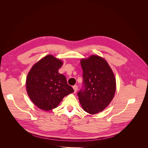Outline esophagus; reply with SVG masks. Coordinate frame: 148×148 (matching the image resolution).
Listing matches in <instances>:
<instances>
[{
    "label": "esophagus",
    "mask_w": 148,
    "mask_h": 148,
    "mask_svg": "<svg viewBox=\"0 0 148 148\" xmlns=\"http://www.w3.org/2000/svg\"><path fill=\"white\" fill-rule=\"evenodd\" d=\"M73 89H74L75 92H77V91L78 90V86H77V85H75V86H73Z\"/></svg>",
    "instance_id": "34e87169"
}]
</instances>
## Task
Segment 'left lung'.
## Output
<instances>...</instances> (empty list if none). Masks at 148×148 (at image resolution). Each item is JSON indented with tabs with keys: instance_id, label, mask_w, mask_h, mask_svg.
I'll list each match as a JSON object with an SVG mask.
<instances>
[{
	"instance_id": "1",
	"label": "left lung",
	"mask_w": 148,
	"mask_h": 148,
	"mask_svg": "<svg viewBox=\"0 0 148 148\" xmlns=\"http://www.w3.org/2000/svg\"><path fill=\"white\" fill-rule=\"evenodd\" d=\"M83 71L84 89L78 93L83 109L90 114L101 112L113 99L116 79L112 70L104 58L92 55L80 60Z\"/></svg>"
}]
</instances>
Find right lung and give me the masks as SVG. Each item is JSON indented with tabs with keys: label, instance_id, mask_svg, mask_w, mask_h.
<instances>
[{
	"label": "right lung",
	"instance_id": "add662e5",
	"mask_svg": "<svg viewBox=\"0 0 148 148\" xmlns=\"http://www.w3.org/2000/svg\"><path fill=\"white\" fill-rule=\"evenodd\" d=\"M62 65L61 60L47 55L34 64L28 72L26 91L39 109L45 111L55 109L65 96L74 92L65 76L59 73Z\"/></svg>",
	"mask_w": 148,
	"mask_h": 148
}]
</instances>
